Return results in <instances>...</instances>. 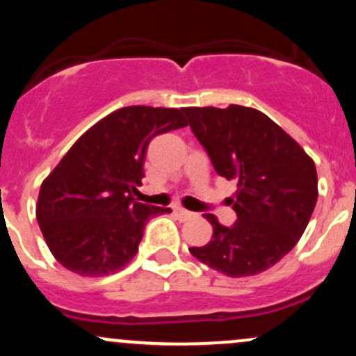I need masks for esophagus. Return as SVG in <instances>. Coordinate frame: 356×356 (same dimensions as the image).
<instances>
[{
	"mask_svg": "<svg viewBox=\"0 0 356 356\" xmlns=\"http://www.w3.org/2000/svg\"><path fill=\"white\" fill-rule=\"evenodd\" d=\"M174 211H175V214L179 216V218H181L182 220H187V219H191V218H194V212H191V211H186L184 209V207H174Z\"/></svg>",
	"mask_w": 356,
	"mask_h": 356,
	"instance_id": "1",
	"label": "esophagus"
}]
</instances>
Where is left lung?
Wrapping results in <instances>:
<instances>
[{"instance_id":"left-lung-1","label":"left lung","mask_w":356,"mask_h":356,"mask_svg":"<svg viewBox=\"0 0 356 356\" xmlns=\"http://www.w3.org/2000/svg\"><path fill=\"white\" fill-rule=\"evenodd\" d=\"M189 125L220 177L236 179L231 199L238 220L222 226L214 214L212 238L191 254L231 277L254 276L288 254L308 226L318 199L313 159L259 110L186 107Z\"/></svg>"}]
</instances>
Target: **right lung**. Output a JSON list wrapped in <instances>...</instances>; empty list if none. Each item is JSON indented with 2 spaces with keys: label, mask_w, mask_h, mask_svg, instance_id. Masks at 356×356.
Here are the masks:
<instances>
[{
  "label": "right lung",
  "mask_w": 356,
  "mask_h": 356,
  "mask_svg": "<svg viewBox=\"0 0 356 356\" xmlns=\"http://www.w3.org/2000/svg\"><path fill=\"white\" fill-rule=\"evenodd\" d=\"M187 125L182 110L118 108L90 127L42 182L36 219L63 268L100 277L120 271L138 251L147 220L172 212L134 199L149 142Z\"/></svg>",
  "instance_id": "add662e5"
}]
</instances>
